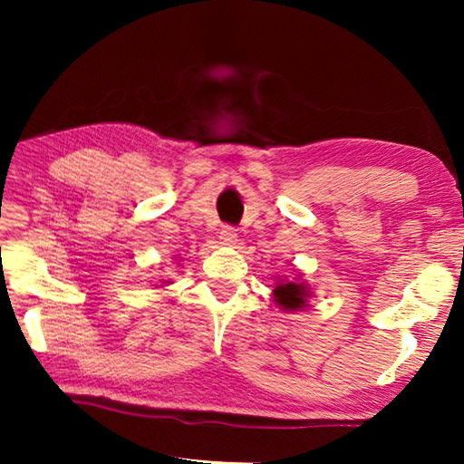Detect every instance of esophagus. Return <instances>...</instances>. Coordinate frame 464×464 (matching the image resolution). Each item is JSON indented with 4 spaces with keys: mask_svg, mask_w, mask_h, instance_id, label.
<instances>
[{
    "mask_svg": "<svg viewBox=\"0 0 464 464\" xmlns=\"http://www.w3.org/2000/svg\"><path fill=\"white\" fill-rule=\"evenodd\" d=\"M219 241L223 245H233L235 241H237V231H235L231 225H225L223 229L219 231Z\"/></svg>",
    "mask_w": 464,
    "mask_h": 464,
    "instance_id": "34e87169",
    "label": "esophagus"
}]
</instances>
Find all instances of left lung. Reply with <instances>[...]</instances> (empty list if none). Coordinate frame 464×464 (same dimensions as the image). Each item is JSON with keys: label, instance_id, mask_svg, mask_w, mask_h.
Here are the masks:
<instances>
[{"label": "left lung", "instance_id": "1", "mask_svg": "<svg viewBox=\"0 0 464 464\" xmlns=\"http://www.w3.org/2000/svg\"><path fill=\"white\" fill-rule=\"evenodd\" d=\"M275 295V301H277L283 309L287 311H297L301 307H304V303H307V287H304L303 283H279L277 287L273 291Z\"/></svg>", "mask_w": 464, "mask_h": 464}]
</instances>
